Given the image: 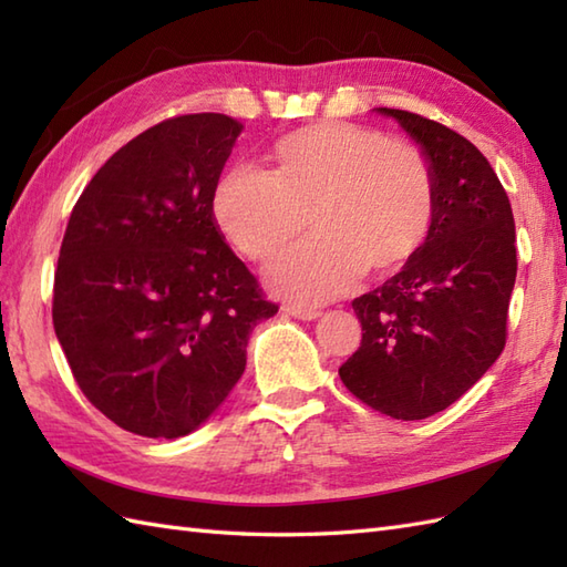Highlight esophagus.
<instances>
[{
	"label": "esophagus",
	"mask_w": 567,
	"mask_h": 567,
	"mask_svg": "<svg viewBox=\"0 0 567 567\" xmlns=\"http://www.w3.org/2000/svg\"><path fill=\"white\" fill-rule=\"evenodd\" d=\"M285 311L295 319H305V321H311V319H319L321 317V309H315V307H297V305H287Z\"/></svg>",
	"instance_id": "1"
}]
</instances>
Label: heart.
Returning a JSON list of instances; mask_svg holds the SVG:
<instances>
[{
    "label": "heart",
    "mask_w": 567,
    "mask_h": 567,
    "mask_svg": "<svg viewBox=\"0 0 567 567\" xmlns=\"http://www.w3.org/2000/svg\"><path fill=\"white\" fill-rule=\"evenodd\" d=\"M214 216L240 256L268 260L311 224L317 236L265 277L295 302L339 297L368 270L400 272L436 221V177L424 151L375 128L321 122L275 146L272 175L238 163L214 189Z\"/></svg>",
    "instance_id": "b5f03b06"
}]
</instances>
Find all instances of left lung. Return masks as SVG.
Listing matches in <instances>:
<instances>
[{"instance_id": "8db88e82", "label": "left lung", "mask_w": 567, "mask_h": 567, "mask_svg": "<svg viewBox=\"0 0 567 567\" xmlns=\"http://www.w3.org/2000/svg\"><path fill=\"white\" fill-rule=\"evenodd\" d=\"M392 116L436 177V221L419 256L353 299L363 327L339 368L360 402L392 419L443 412L473 388L507 343L516 280L514 214L487 158L453 128L404 110Z\"/></svg>"}]
</instances>
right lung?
Returning a JSON list of instances; mask_svg holds the SVG:
<instances>
[{"label": "right lung", "instance_id": "obj_1", "mask_svg": "<svg viewBox=\"0 0 567 567\" xmlns=\"http://www.w3.org/2000/svg\"><path fill=\"white\" fill-rule=\"evenodd\" d=\"M226 114H185L106 161L72 207L53 327L82 394L116 426L179 439L246 370L256 323L277 315L214 219L240 134Z\"/></svg>", "mask_w": 567, "mask_h": 567}]
</instances>
